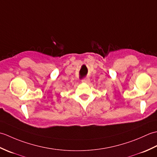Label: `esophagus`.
Here are the masks:
<instances>
[{"instance_id": "esophagus-1", "label": "esophagus", "mask_w": 157, "mask_h": 157, "mask_svg": "<svg viewBox=\"0 0 157 157\" xmlns=\"http://www.w3.org/2000/svg\"><path fill=\"white\" fill-rule=\"evenodd\" d=\"M82 82L83 83H86V84H88V83L90 82V79L88 78H84L82 80Z\"/></svg>"}]
</instances>
